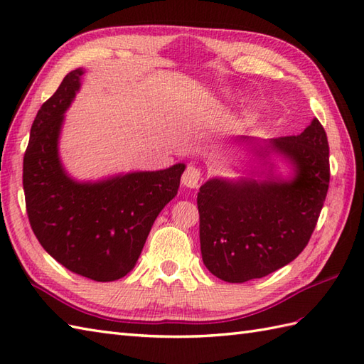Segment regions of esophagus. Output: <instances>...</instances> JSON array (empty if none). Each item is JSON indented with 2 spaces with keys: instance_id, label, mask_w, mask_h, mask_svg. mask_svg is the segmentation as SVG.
<instances>
[{
  "instance_id": "obj_1",
  "label": "esophagus",
  "mask_w": 364,
  "mask_h": 364,
  "mask_svg": "<svg viewBox=\"0 0 364 364\" xmlns=\"http://www.w3.org/2000/svg\"><path fill=\"white\" fill-rule=\"evenodd\" d=\"M200 181H202V170L196 166H189L183 173V184L186 188L197 189Z\"/></svg>"
}]
</instances>
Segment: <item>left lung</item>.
Segmentation results:
<instances>
[{"label": "left lung", "instance_id": "left-lung-1", "mask_svg": "<svg viewBox=\"0 0 364 364\" xmlns=\"http://www.w3.org/2000/svg\"><path fill=\"white\" fill-rule=\"evenodd\" d=\"M267 149L289 159L291 180L213 178L197 196L202 258L223 282L266 277L296 259L326 202L328 141L318 119L299 136L270 139Z\"/></svg>", "mask_w": 364, "mask_h": 364}]
</instances>
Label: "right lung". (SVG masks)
Instances as JSON below:
<instances>
[{
    "label": "right lung",
    "instance_id": "right-lung-1",
    "mask_svg": "<svg viewBox=\"0 0 364 364\" xmlns=\"http://www.w3.org/2000/svg\"><path fill=\"white\" fill-rule=\"evenodd\" d=\"M82 73L81 68L68 73L38 109L23 158V189L31 228L43 249L75 274L114 282L136 266L186 166L98 183L72 180L59 161L58 141Z\"/></svg>",
    "mask_w": 364,
    "mask_h": 364
}]
</instances>
